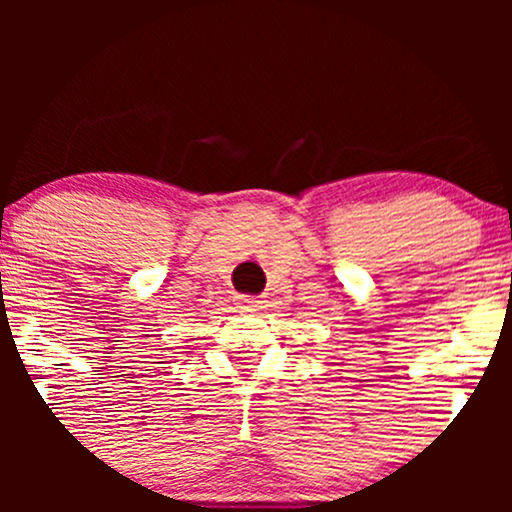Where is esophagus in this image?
<instances>
[{"label": "esophagus", "mask_w": 512, "mask_h": 512, "mask_svg": "<svg viewBox=\"0 0 512 512\" xmlns=\"http://www.w3.org/2000/svg\"><path fill=\"white\" fill-rule=\"evenodd\" d=\"M238 303L248 310H257L262 308V298L260 296H238Z\"/></svg>", "instance_id": "obj_1"}]
</instances>
